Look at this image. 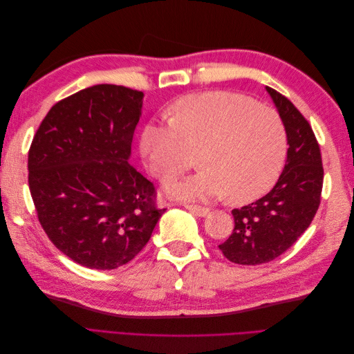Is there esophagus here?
<instances>
[{
    "label": "esophagus",
    "instance_id": "1",
    "mask_svg": "<svg viewBox=\"0 0 354 354\" xmlns=\"http://www.w3.org/2000/svg\"><path fill=\"white\" fill-rule=\"evenodd\" d=\"M185 208H186V209H189L190 212L196 214V216H199V217L207 216V214L209 212V209H208V208H205V207H199V205H192V203H185Z\"/></svg>",
    "mask_w": 354,
    "mask_h": 354
}]
</instances>
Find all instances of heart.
Returning a JSON list of instances; mask_svg holds the SVG:
<instances>
[{
  "label": "heart",
  "instance_id": "b5f03b06",
  "mask_svg": "<svg viewBox=\"0 0 354 354\" xmlns=\"http://www.w3.org/2000/svg\"><path fill=\"white\" fill-rule=\"evenodd\" d=\"M140 151L152 176L168 181L199 153V173L168 186L181 199L227 196L246 203L279 178L288 151L286 128L272 109L241 94L209 91L176 103L171 124H149Z\"/></svg>",
  "mask_w": 354,
  "mask_h": 354
}]
</instances>
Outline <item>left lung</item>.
<instances>
[{
  "label": "left lung",
  "instance_id": "1",
  "mask_svg": "<svg viewBox=\"0 0 354 354\" xmlns=\"http://www.w3.org/2000/svg\"><path fill=\"white\" fill-rule=\"evenodd\" d=\"M286 128V164L274 187L250 205L233 209L234 229L218 245L227 260L255 266L274 260L313 221L324 186V167L312 127L285 95L266 87Z\"/></svg>",
  "mask_w": 354,
  "mask_h": 354
}]
</instances>
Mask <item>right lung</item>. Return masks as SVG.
<instances>
[{"instance_id": "obj_1", "label": "right lung", "mask_w": 354, "mask_h": 354, "mask_svg": "<svg viewBox=\"0 0 354 354\" xmlns=\"http://www.w3.org/2000/svg\"><path fill=\"white\" fill-rule=\"evenodd\" d=\"M143 93L99 84L57 102L28 155L29 190L48 239L75 263L118 269L165 212L153 183L128 164Z\"/></svg>"}]
</instances>
